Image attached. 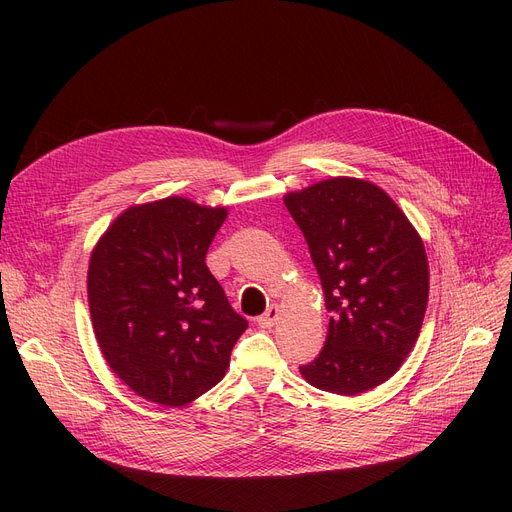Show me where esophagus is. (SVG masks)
<instances>
[{"label":"esophagus","mask_w":512,"mask_h":512,"mask_svg":"<svg viewBox=\"0 0 512 512\" xmlns=\"http://www.w3.org/2000/svg\"><path fill=\"white\" fill-rule=\"evenodd\" d=\"M278 317H280V309H278V305H272V307H267V311L257 319V324L261 328H272L278 321Z\"/></svg>","instance_id":"obj_1"}]
</instances>
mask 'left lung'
<instances>
[{"instance_id": "obj_1", "label": "left lung", "mask_w": 512, "mask_h": 512, "mask_svg": "<svg viewBox=\"0 0 512 512\" xmlns=\"http://www.w3.org/2000/svg\"><path fill=\"white\" fill-rule=\"evenodd\" d=\"M303 230L332 313L326 344L303 378L355 396L384 384L415 346L429 294L423 240L386 191L328 178L284 197Z\"/></svg>"}]
</instances>
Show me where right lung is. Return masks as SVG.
<instances>
[{
  "label": "right lung",
  "instance_id": "obj_1",
  "mask_svg": "<svg viewBox=\"0 0 512 512\" xmlns=\"http://www.w3.org/2000/svg\"><path fill=\"white\" fill-rule=\"evenodd\" d=\"M226 215L184 197L132 205L91 253L87 292L101 355L157 405L182 407L211 390L247 330L205 265Z\"/></svg>",
  "mask_w": 512,
  "mask_h": 512
}]
</instances>
